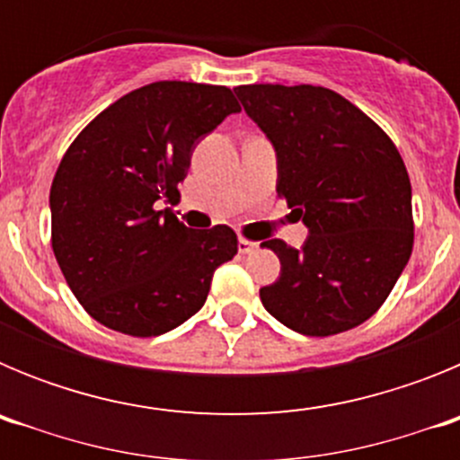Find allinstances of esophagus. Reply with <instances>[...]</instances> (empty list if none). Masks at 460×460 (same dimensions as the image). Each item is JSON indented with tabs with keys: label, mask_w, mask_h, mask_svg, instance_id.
Returning a JSON list of instances; mask_svg holds the SVG:
<instances>
[{
	"label": "esophagus",
	"mask_w": 460,
	"mask_h": 460,
	"mask_svg": "<svg viewBox=\"0 0 460 460\" xmlns=\"http://www.w3.org/2000/svg\"><path fill=\"white\" fill-rule=\"evenodd\" d=\"M258 249V243L251 242V239L246 237H239V253H251V251Z\"/></svg>",
	"instance_id": "1"
}]
</instances>
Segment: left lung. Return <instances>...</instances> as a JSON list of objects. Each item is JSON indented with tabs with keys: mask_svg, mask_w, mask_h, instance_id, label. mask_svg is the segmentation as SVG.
<instances>
[{
	"mask_svg": "<svg viewBox=\"0 0 460 460\" xmlns=\"http://www.w3.org/2000/svg\"><path fill=\"white\" fill-rule=\"evenodd\" d=\"M246 115L274 142L276 193L311 234L262 246L280 276L262 306L304 336L359 327L385 304L414 243L412 189L392 137L355 103L313 84H239Z\"/></svg>",
	"mask_w": 460,
	"mask_h": 460,
	"instance_id": "8db88e82",
	"label": "left lung"
}]
</instances>
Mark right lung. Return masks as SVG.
<instances>
[{
    "label": "right lung",
    "instance_id": "obj_1",
    "mask_svg": "<svg viewBox=\"0 0 460 460\" xmlns=\"http://www.w3.org/2000/svg\"><path fill=\"white\" fill-rule=\"evenodd\" d=\"M239 112L223 84L161 80L93 117L50 186L52 251L96 323L149 339L198 313L211 276L237 255L233 227H186L170 207L195 142Z\"/></svg>",
    "mask_w": 460,
    "mask_h": 460
}]
</instances>
